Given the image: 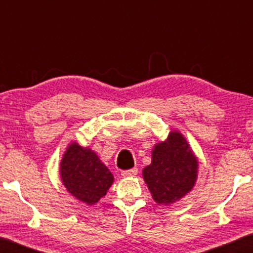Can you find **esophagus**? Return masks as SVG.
<instances>
[{"label":"esophagus","mask_w":253,"mask_h":253,"mask_svg":"<svg viewBox=\"0 0 253 253\" xmlns=\"http://www.w3.org/2000/svg\"><path fill=\"white\" fill-rule=\"evenodd\" d=\"M138 172V169L137 168H132V169H129V170H123L121 172V175L123 176V177H133V176H136Z\"/></svg>","instance_id":"1"}]
</instances>
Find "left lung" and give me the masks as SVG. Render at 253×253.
I'll return each mask as SVG.
<instances>
[{
	"label": "left lung",
	"instance_id": "left-lung-1",
	"mask_svg": "<svg viewBox=\"0 0 253 253\" xmlns=\"http://www.w3.org/2000/svg\"><path fill=\"white\" fill-rule=\"evenodd\" d=\"M152 198L159 205H171L193 189L198 177V159L177 130L155 144L152 162L143 169Z\"/></svg>",
	"mask_w": 253,
	"mask_h": 253
}]
</instances>
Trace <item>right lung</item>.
I'll return each instance as SVG.
<instances>
[{
  "label": "right lung",
  "mask_w": 253,
  "mask_h": 253,
  "mask_svg": "<svg viewBox=\"0 0 253 253\" xmlns=\"http://www.w3.org/2000/svg\"><path fill=\"white\" fill-rule=\"evenodd\" d=\"M61 179L68 192L87 205L106 196L114 176L94 151L78 143L69 144L60 164Z\"/></svg>",
  "instance_id": "add662e5"
}]
</instances>
